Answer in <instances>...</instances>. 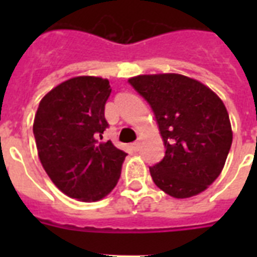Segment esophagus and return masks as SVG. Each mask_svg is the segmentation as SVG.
Returning <instances> with one entry per match:
<instances>
[{"label":"esophagus","mask_w":257,"mask_h":257,"mask_svg":"<svg viewBox=\"0 0 257 257\" xmlns=\"http://www.w3.org/2000/svg\"><path fill=\"white\" fill-rule=\"evenodd\" d=\"M133 149L135 152H139L140 151V142H135L133 143Z\"/></svg>","instance_id":"obj_1"}]
</instances>
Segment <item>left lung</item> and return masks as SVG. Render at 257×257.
Returning a JSON list of instances; mask_svg holds the SVG:
<instances>
[{"label": "left lung", "instance_id": "1", "mask_svg": "<svg viewBox=\"0 0 257 257\" xmlns=\"http://www.w3.org/2000/svg\"><path fill=\"white\" fill-rule=\"evenodd\" d=\"M128 83L148 101L165 144V157L149 167L157 187L189 198L216 180L233 134L226 108L215 92L181 74H144Z\"/></svg>", "mask_w": 257, "mask_h": 257}]
</instances>
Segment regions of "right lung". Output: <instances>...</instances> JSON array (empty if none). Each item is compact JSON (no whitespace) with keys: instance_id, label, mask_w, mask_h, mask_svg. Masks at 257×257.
Returning a JSON list of instances; mask_svg holds the SVG:
<instances>
[{"instance_id":"right-lung-1","label":"right lung","mask_w":257,"mask_h":257,"mask_svg":"<svg viewBox=\"0 0 257 257\" xmlns=\"http://www.w3.org/2000/svg\"><path fill=\"white\" fill-rule=\"evenodd\" d=\"M110 92L108 79L74 77L38 105L33 123L38 157L52 183L70 198L99 201L119 179L127 153L110 140L101 142Z\"/></svg>"}]
</instances>
